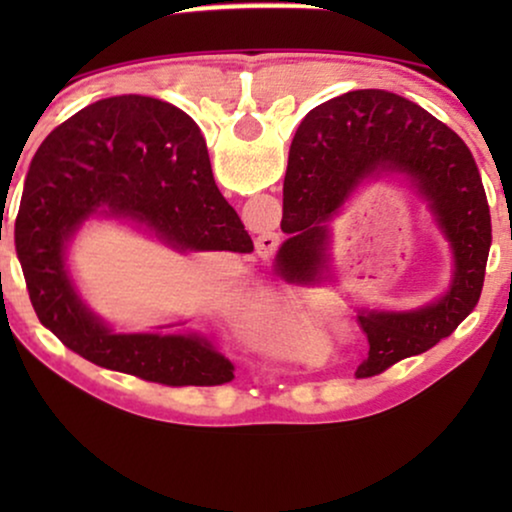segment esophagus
I'll return each instance as SVG.
<instances>
[{
  "mask_svg": "<svg viewBox=\"0 0 512 512\" xmlns=\"http://www.w3.org/2000/svg\"><path fill=\"white\" fill-rule=\"evenodd\" d=\"M279 249V237L275 233H265L256 240V254L261 261H272Z\"/></svg>",
  "mask_w": 512,
  "mask_h": 512,
  "instance_id": "esophagus-1",
  "label": "esophagus"
}]
</instances>
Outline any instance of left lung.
Listing matches in <instances>:
<instances>
[{
    "label": "left lung",
    "instance_id": "obj_1",
    "mask_svg": "<svg viewBox=\"0 0 512 512\" xmlns=\"http://www.w3.org/2000/svg\"><path fill=\"white\" fill-rule=\"evenodd\" d=\"M380 172L405 174L429 200L457 270L438 303L415 312L359 314L368 356L356 377L382 373L452 335L478 305L492 247L487 193L464 139L401 95L352 90L312 109L293 137L282 214L289 240L277 254L286 282H324L326 221L361 179Z\"/></svg>",
    "mask_w": 512,
    "mask_h": 512
}]
</instances>
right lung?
<instances>
[{
  "label": "right lung",
  "instance_id": "obj_1",
  "mask_svg": "<svg viewBox=\"0 0 512 512\" xmlns=\"http://www.w3.org/2000/svg\"><path fill=\"white\" fill-rule=\"evenodd\" d=\"M100 209L144 223L179 249H254L214 184L193 118L156 97L118 95L55 128L27 170L16 254L41 324L95 366L167 387L233 380V363L207 338L118 335L81 305L65 270V242Z\"/></svg>",
  "mask_w": 512,
  "mask_h": 512
}]
</instances>
